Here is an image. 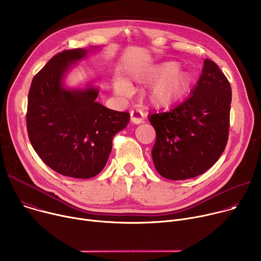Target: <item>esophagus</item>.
<instances>
[{"label":"esophagus","instance_id":"obj_1","mask_svg":"<svg viewBox=\"0 0 261 261\" xmlns=\"http://www.w3.org/2000/svg\"><path fill=\"white\" fill-rule=\"evenodd\" d=\"M130 116H131V122L134 124H140L143 123V117H141V114L138 110H132L130 112Z\"/></svg>","mask_w":261,"mask_h":261}]
</instances>
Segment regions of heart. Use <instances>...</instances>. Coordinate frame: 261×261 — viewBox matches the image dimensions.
Here are the masks:
<instances>
[{"label":"heart","mask_w":261,"mask_h":261,"mask_svg":"<svg viewBox=\"0 0 261 261\" xmlns=\"http://www.w3.org/2000/svg\"><path fill=\"white\" fill-rule=\"evenodd\" d=\"M152 77L159 78L154 83L148 93V98L154 106H169L187 91L191 85V77L183 70L179 69V64L174 61L164 62L152 72ZM115 90L120 94H127L128 86L118 82L115 84Z\"/></svg>","instance_id":"b5f03b06"}]
</instances>
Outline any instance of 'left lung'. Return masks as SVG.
Returning <instances> with one entry per match:
<instances>
[{"label":"left lung","instance_id":"obj_1","mask_svg":"<svg viewBox=\"0 0 261 261\" xmlns=\"http://www.w3.org/2000/svg\"><path fill=\"white\" fill-rule=\"evenodd\" d=\"M231 99L228 79L216 62L205 59L192 96L168 112L149 116L156 131L152 158L162 177L194 178L219 160L228 141Z\"/></svg>","mask_w":261,"mask_h":261}]
</instances>
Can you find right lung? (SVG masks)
Wrapping results in <instances>:
<instances>
[{"label":"right lung","mask_w":261,"mask_h":261,"mask_svg":"<svg viewBox=\"0 0 261 261\" xmlns=\"http://www.w3.org/2000/svg\"><path fill=\"white\" fill-rule=\"evenodd\" d=\"M87 50L56 54L34 76L28 96L27 130L41 160L55 172L88 179L106 165L114 135L130 121L128 112L115 111L96 101L99 90L65 89L62 79Z\"/></svg>","instance_id":"1"}]
</instances>
